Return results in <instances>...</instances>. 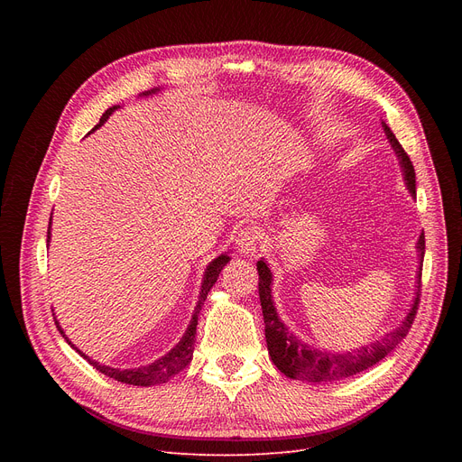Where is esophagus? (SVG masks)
<instances>
[{"mask_svg":"<svg viewBox=\"0 0 462 462\" xmlns=\"http://www.w3.org/2000/svg\"><path fill=\"white\" fill-rule=\"evenodd\" d=\"M236 245H237V251L244 256H247V258L256 256V253H258V230L253 228V226L239 230L237 237H236Z\"/></svg>","mask_w":462,"mask_h":462,"instance_id":"34e87169","label":"esophagus"}]
</instances>
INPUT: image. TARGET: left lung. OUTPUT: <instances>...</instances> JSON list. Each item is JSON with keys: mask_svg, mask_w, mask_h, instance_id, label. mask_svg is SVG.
<instances>
[{"mask_svg": "<svg viewBox=\"0 0 462 462\" xmlns=\"http://www.w3.org/2000/svg\"><path fill=\"white\" fill-rule=\"evenodd\" d=\"M383 133L387 136V142L393 148L404 185L410 192L411 199H416V172L414 166H411L410 157L402 150V145L395 138L393 131L387 127L385 121H382ZM418 253V272H416V290H414V300L406 312V317L401 320V324L387 331L378 341H373L371 345H363L359 348L350 350H328L314 346L301 337H298L292 329H290L279 317L275 300H273V273L270 263L265 258H260L256 263L258 270V292H260V305L263 314V324H265V343H268V352L273 361V365L288 378L301 380V382H335L343 380L348 376H354L361 371H365L380 359H383L395 346L406 337L411 322L416 317V309L420 303V282H421V268H423V256H425V236L420 234V239L416 244Z\"/></svg>", "mask_w": 462, "mask_h": 462, "instance_id": "left-lung-1", "label": "left lung"}]
</instances>
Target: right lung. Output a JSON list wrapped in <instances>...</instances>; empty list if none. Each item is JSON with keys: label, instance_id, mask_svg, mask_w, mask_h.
Wrapping results in <instances>:
<instances>
[{"label": "right lung", "instance_id": "right-lung-1", "mask_svg": "<svg viewBox=\"0 0 462 462\" xmlns=\"http://www.w3.org/2000/svg\"><path fill=\"white\" fill-rule=\"evenodd\" d=\"M164 88H153V89H148L140 93L138 97H150V95H155L159 91H162ZM119 108V105H114L110 106L108 110H105V114L101 116V121L97 124L89 133L97 131L101 125H105V121ZM51 226H52V217H51V225H48V236H46V244H51ZM230 262V254L228 253H221L217 258H213L208 268L204 272V281H202V288H200V296H199V303L197 307H194V312H192V319H190V324L185 331V335L181 337V341L170 350L166 352L162 357L155 359L153 363H150V365H140V367H133V369H117V367H110V365H105V363H99L91 359L89 356H86L80 348H77L75 345L70 343V338L65 335L63 328L60 326L58 319H56V326L60 329V333L63 335L65 341L70 345V348H75L84 359L89 361V365H93L97 371L121 382V383H129V385H142V387H150V385H159V383H164L168 382L172 376H176L178 373H181L189 363L192 359V352H194V335H197V324H199V314L202 310V305L204 301L208 300V294L209 290L213 288V284L217 282L218 279V273H221L225 270V265Z\"/></svg>", "mask_w": 462, "mask_h": 462}]
</instances>
